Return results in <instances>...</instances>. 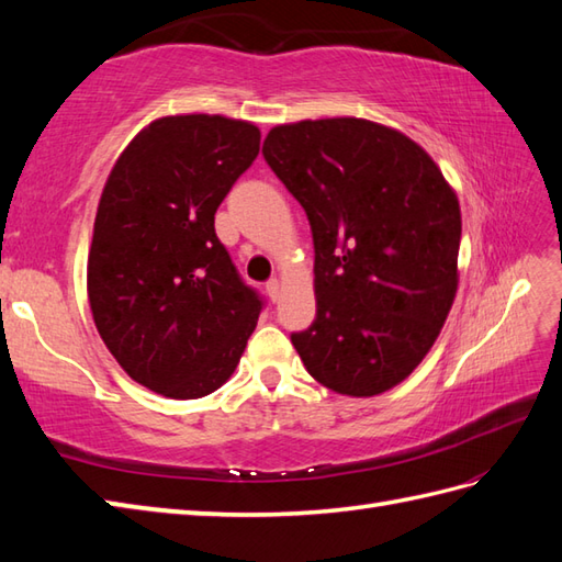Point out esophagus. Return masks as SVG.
Listing matches in <instances>:
<instances>
[{
  "mask_svg": "<svg viewBox=\"0 0 562 562\" xmlns=\"http://www.w3.org/2000/svg\"><path fill=\"white\" fill-rule=\"evenodd\" d=\"M266 292H268V296L272 302H278L280 300V282L278 280H268L266 282Z\"/></svg>",
  "mask_w": 562,
  "mask_h": 562,
  "instance_id": "obj_1",
  "label": "esophagus"
}]
</instances>
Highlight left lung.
<instances>
[{
    "label": "left lung",
    "mask_w": 562,
    "mask_h": 562,
    "mask_svg": "<svg viewBox=\"0 0 562 562\" xmlns=\"http://www.w3.org/2000/svg\"><path fill=\"white\" fill-rule=\"evenodd\" d=\"M262 157L312 224L316 318L292 333L306 372L348 396L396 386L457 294V195L423 147L360 117L272 127Z\"/></svg>",
    "instance_id": "8db88e82"
}]
</instances>
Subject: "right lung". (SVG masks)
<instances>
[{"mask_svg": "<svg viewBox=\"0 0 562 562\" xmlns=\"http://www.w3.org/2000/svg\"><path fill=\"white\" fill-rule=\"evenodd\" d=\"M258 149L260 130L244 121L161 117L103 188L87 274L93 321L125 372L161 396L220 389L266 306L214 232Z\"/></svg>", "mask_w": 562, "mask_h": 562, "instance_id": "right-lung-1", "label": "right lung"}]
</instances>
